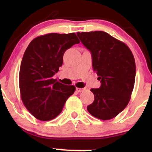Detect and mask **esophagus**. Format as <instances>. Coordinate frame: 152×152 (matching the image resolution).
<instances>
[{
    "label": "esophagus",
    "mask_w": 152,
    "mask_h": 152,
    "mask_svg": "<svg viewBox=\"0 0 152 152\" xmlns=\"http://www.w3.org/2000/svg\"><path fill=\"white\" fill-rule=\"evenodd\" d=\"M85 90V88H76V91L78 92V93H80V92H82L83 91Z\"/></svg>",
    "instance_id": "obj_1"
}]
</instances>
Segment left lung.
<instances>
[{
	"mask_svg": "<svg viewBox=\"0 0 152 152\" xmlns=\"http://www.w3.org/2000/svg\"><path fill=\"white\" fill-rule=\"evenodd\" d=\"M92 56V66L102 85L91 88L94 101L87 110L102 120L114 118L130 101L136 76L135 60L124 43L104 31L78 32Z\"/></svg>",
	"mask_w": 152,
	"mask_h": 152,
	"instance_id": "8db88e82",
	"label": "left lung"
}]
</instances>
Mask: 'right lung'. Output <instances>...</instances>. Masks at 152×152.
<instances>
[{"label": "right lung", "instance_id": "add662e5", "mask_svg": "<svg viewBox=\"0 0 152 152\" xmlns=\"http://www.w3.org/2000/svg\"><path fill=\"white\" fill-rule=\"evenodd\" d=\"M79 42L74 33H52L34 38L26 48L20 64L19 87L24 106L35 118L53 119L74 93V86L63 84L53 77L62 66L66 50Z\"/></svg>", "mask_w": 152, "mask_h": 152}]
</instances>
